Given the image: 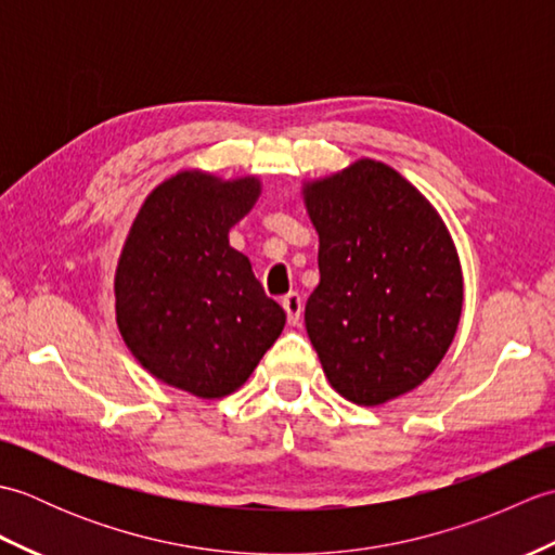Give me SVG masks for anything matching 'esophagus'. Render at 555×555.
I'll list each match as a JSON object with an SVG mask.
<instances>
[{
	"label": "esophagus",
	"instance_id": "esophagus-1",
	"mask_svg": "<svg viewBox=\"0 0 555 555\" xmlns=\"http://www.w3.org/2000/svg\"><path fill=\"white\" fill-rule=\"evenodd\" d=\"M281 305H284V310H286L288 324L296 326L300 322V314H302V298L296 291H291L288 296H284V300H281Z\"/></svg>",
	"mask_w": 555,
	"mask_h": 555
}]
</instances>
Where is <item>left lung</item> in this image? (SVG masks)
Wrapping results in <instances>:
<instances>
[{
  "label": "left lung",
  "instance_id": "1",
  "mask_svg": "<svg viewBox=\"0 0 555 555\" xmlns=\"http://www.w3.org/2000/svg\"><path fill=\"white\" fill-rule=\"evenodd\" d=\"M320 286L305 326L328 384L358 405L420 386L455 336L463 276L451 235L403 176L362 159L305 188Z\"/></svg>",
  "mask_w": 555,
  "mask_h": 555
}]
</instances>
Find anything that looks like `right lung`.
<instances>
[{
  "label": "right lung",
  "mask_w": 555,
  "mask_h": 555,
  "mask_svg": "<svg viewBox=\"0 0 555 555\" xmlns=\"http://www.w3.org/2000/svg\"><path fill=\"white\" fill-rule=\"evenodd\" d=\"M259 195L183 171L140 207L116 269V322L135 360L164 384L221 398L247 382L284 332L286 312L229 245Z\"/></svg>",
  "instance_id": "right-lung-1"
}]
</instances>
